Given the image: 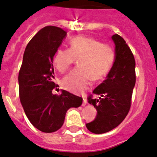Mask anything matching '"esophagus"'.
<instances>
[{"label":"esophagus","mask_w":157,"mask_h":157,"mask_svg":"<svg viewBox=\"0 0 157 157\" xmlns=\"http://www.w3.org/2000/svg\"><path fill=\"white\" fill-rule=\"evenodd\" d=\"M87 99L84 98V101H83V103H82V105H83V106H84V105H85L86 104H87Z\"/></svg>","instance_id":"obj_1"}]
</instances>
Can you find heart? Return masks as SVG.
<instances>
[{
	"mask_svg": "<svg viewBox=\"0 0 157 157\" xmlns=\"http://www.w3.org/2000/svg\"><path fill=\"white\" fill-rule=\"evenodd\" d=\"M69 49L59 48L53 57V63L60 73L70 69L78 59L79 66L72 70L62 81L63 88L71 92H84L94 80L105 77L115 59V52L110 45L92 37L77 36L69 41Z\"/></svg>",
	"mask_w": 157,
	"mask_h": 157,
	"instance_id": "heart-1",
	"label": "heart"
}]
</instances>
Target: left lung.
<instances>
[{"mask_svg":"<svg viewBox=\"0 0 157 157\" xmlns=\"http://www.w3.org/2000/svg\"><path fill=\"white\" fill-rule=\"evenodd\" d=\"M116 45V58L106 79L87 98L97 110L95 119L86 124L94 134H103L117 128L127 117L131 105V97L136 81L134 55L120 35L112 36ZM98 94L99 98H93Z\"/></svg>","mask_w":157,"mask_h":157,"instance_id":"1","label":"left lung"}]
</instances>
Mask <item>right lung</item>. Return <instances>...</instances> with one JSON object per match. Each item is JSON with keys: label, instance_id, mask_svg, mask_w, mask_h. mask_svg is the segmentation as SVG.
I'll use <instances>...</instances> for the list:
<instances>
[{"label": "right lung", "instance_id": "obj_1", "mask_svg": "<svg viewBox=\"0 0 157 157\" xmlns=\"http://www.w3.org/2000/svg\"><path fill=\"white\" fill-rule=\"evenodd\" d=\"M66 32L56 26H45L28 43L19 73V98L24 112L33 126L45 133L63 126L66 111L81 105L83 98L63 90L54 82L53 57L66 37Z\"/></svg>", "mask_w": 157, "mask_h": 157}]
</instances>
